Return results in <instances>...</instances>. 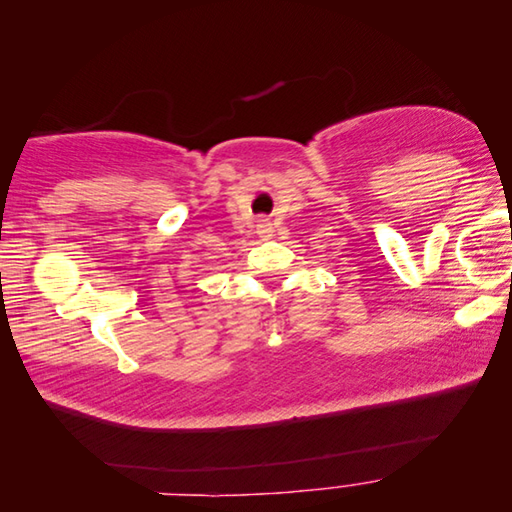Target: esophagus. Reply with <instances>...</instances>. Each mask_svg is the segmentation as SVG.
<instances>
[{"instance_id": "34e87169", "label": "esophagus", "mask_w": 512, "mask_h": 512, "mask_svg": "<svg viewBox=\"0 0 512 512\" xmlns=\"http://www.w3.org/2000/svg\"><path fill=\"white\" fill-rule=\"evenodd\" d=\"M257 232H259V235H262L264 239L273 237V225H271V221L264 219V216H262V219L257 221Z\"/></svg>"}]
</instances>
